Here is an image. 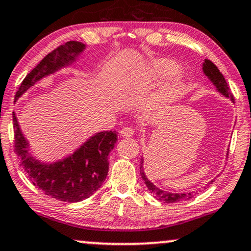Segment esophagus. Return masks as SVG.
I'll use <instances>...</instances> for the list:
<instances>
[{"label": "esophagus", "mask_w": 251, "mask_h": 251, "mask_svg": "<svg viewBox=\"0 0 251 251\" xmlns=\"http://www.w3.org/2000/svg\"><path fill=\"white\" fill-rule=\"evenodd\" d=\"M133 134H134V131H133L132 127H128V126L120 129V135H122V138H129V136H132Z\"/></svg>", "instance_id": "34e87169"}]
</instances>
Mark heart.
Masks as SVG:
<instances>
[{
	"mask_svg": "<svg viewBox=\"0 0 251 251\" xmlns=\"http://www.w3.org/2000/svg\"><path fill=\"white\" fill-rule=\"evenodd\" d=\"M180 73V67L175 61L169 59H160L155 61L151 69V77L156 81H166L176 77ZM184 84L179 81L171 82L155 93L148 100L147 105L151 109H164L175 103L183 94Z\"/></svg>",
	"mask_w": 251,
	"mask_h": 251,
	"instance_id": "heart-1",
	"label": "heart"
}]
</instances>
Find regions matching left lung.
Segmentation results:
<instances>
[{
    "label": "left lung",
    "instance_id": "1",
    "mask_svg": "<svg viewBox=\"0 0 251 251\" xmlns=\"http://www.w3.org/2000/svg\"><path fill=\"white\" fill-rule=\"evenodd\" d=\"M202 71H204L205 75L207 76L210 80L213 82V84L217 87L219 93H221L223 95H225L226 97H229L231 100L234 102V97L233 95L230 93V89L228 87L226 80H225L224 75L221 74L220 71H219L217 66L214 65L213 62L210 61V60H205L204 65H202ZM141 164H140V175L141 178L145 180V184L147 185V188L149 191H151L153 195L156 197L158 201L167 202V204H170V202H176L179 201H184V199H190L192 197V193H171L168 191H163V190L157 189L156 186L154 185L153 183L149 180L147 177L145 175V171H144V158H141ZM213 180H211V183Z\"/></svg>",
    "mask_w": 251,
    "mask_h": 251
}]
</instances>
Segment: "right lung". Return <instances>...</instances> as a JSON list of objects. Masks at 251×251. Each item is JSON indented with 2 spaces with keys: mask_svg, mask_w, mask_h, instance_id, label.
<instances>
[{
  "mask_svg": "<svg viewBox=\"0 0 251 251\" xmlns=\"http://www.w3.org/2000/svg\"><path fill=\"white\" fill-rule=\"evenodd\" d=\"M84 47V44L80 41H67L56 47L25 76L16 93V98L21 97L44 76L75 61ZM12 120L16 154L33 185L45 195L61 201L76 202L89 198L102 186L109 171L107 156L117 141L115 131L97 133L71 156L59 162L46 164L30 156L28 144L22 134L15 113H12Z\"/></svg>",
  "mask_w": 251,
  "mask_h": 251,
  "instance_id": "1",
  "label": "right lung"
}]
</instances>
